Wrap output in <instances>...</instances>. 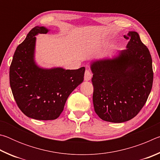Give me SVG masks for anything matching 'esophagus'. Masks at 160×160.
Wrapping results in <instances>:
<instances>
[{"mask_svg":"<svg viewBox=\"0 0 160 160\" xmlns=\"http://www.w3.org/2000/svg\"><path fill=\"white\" fill-rule=\"evenodd\" d=\"M92 78V73L89 70H86L85 72V75H84V79L86 81L91 80Z\"/></svg>","mask_w":160,"mask_h":160,"instance_id":"34e87169","label":"esophagus"}]
</instances>
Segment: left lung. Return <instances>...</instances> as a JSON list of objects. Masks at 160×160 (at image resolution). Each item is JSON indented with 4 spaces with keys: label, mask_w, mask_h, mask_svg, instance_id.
Segmentation results:
<instances>
[{
    "label": "left lung",
    "mask_w": 160,
    "mask_h": 160,
    "mask_svg": "<svg viewBox=\"0 0 160 160\" xmlns=\"http://www.w3.org/2000/svg\"><path fill=\"white\" fill-rule=\"evenodd\" d=\"M129 42L117 57L94 61V112L102 120L122 123L144 107L153 82L152 61L148 47L135 32L124 35Z\"/></svg>",
    "instance_id": "8db88e82"
}]
</instances>
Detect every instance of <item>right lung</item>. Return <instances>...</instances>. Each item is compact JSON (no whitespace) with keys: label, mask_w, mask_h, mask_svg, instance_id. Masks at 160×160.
Wrapping results in <instances>:
<instances>
[{"label":"right lung","mask_w":160,"mask_h":160,"mask_svg":"<svg viewBox=\"0 0 160 160\" xmlns=\"http://www.w3.org/2000/svg\"><path fill=\"white\" fill-rule=\"evenodd\" d=\"M35 27L16 48L10 66V85L18 106L24 114L37 120H54L77 87L82 82L85 68L42 69L34 61L35 35L47 33Z\"/></svg>","instance_id":"obj_1"}]
</instances>
